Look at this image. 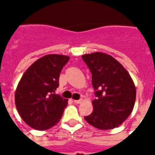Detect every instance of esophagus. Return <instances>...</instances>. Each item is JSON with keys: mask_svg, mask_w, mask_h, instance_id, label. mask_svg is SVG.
Returning <instances> with one entry per match:
<instances>
[{"mask_svg": "<svg viewBox=\"0 0 155 155\" xmlns=\"http://www.w3.org/2000/svg\"><path fill=\"white\" fill-rule=\"evenodd\" d=\"M74 102L75 104H80L82 102V100H74Z\"/></svg>", "mask_w": 155, "mask_h": 155, "instance_id": "esophagus-1", "label": "esophagus"}]
</instances>
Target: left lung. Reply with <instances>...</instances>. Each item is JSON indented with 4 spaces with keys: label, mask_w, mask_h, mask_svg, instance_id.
Returning <instances> with one entry per match:
<instances>
[{
    "label": "left lung",
    "mask_w": 155,
    "mask_h": 155,
    "mask_svg": "<svg viewBox=\"0 0 155 155\" xmlns=\"http://www.w3.org/2000/svg\"><path fill=\"white\" fill-rule=\"evenodd\" d=\"M92 72L97 98L93 111L85 117L88 124L99 130L118 127L131 114L136 100V87L125 68L113 56L102 52L82 55Z\"/></svg>",
    "instance_id": "8db88e82"
}]
</instances>
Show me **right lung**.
<instances>
[{
	"mask_svg": "<svg viewBox=\"0 0 155 155\" xmlns=\"http://www.w3.org/2000/svg\"><path fill=\"white\" fill-rule=\"evenodd\" d=\"M70 57L47 54L23 74L15 92V104L22 120L33 129L47 130L60 120L68 100L55 94L58 78Z\"/></svg>",
	"mask_w": 155,
	"mask_h": 155,
	"instance_id": "add662e5",
	"label": "right lung"
}]
</instances>
